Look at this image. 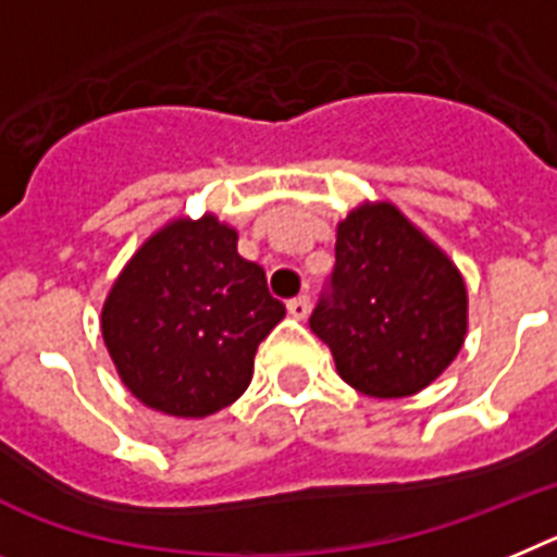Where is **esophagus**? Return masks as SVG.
Wrapping results in <instances>:
<instances>
[{"mask_svg":"<svg viewBox=\"0 0 557 557\" xmlns=\"http://www.w3.org/2000/svg\"><path fill=\"white\" fill-rule=\"evenodd\" d=\"M308 308H311V302H308L306 294H300V297H294V300H288V314H292L294 320H306Z\"/></svg>","mask_w":557,"mask_h":557,"instance_id":"esophagus-1","label":"esophagus"}]
</instances>
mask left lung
I'll use <instances>...</instances> for the list:
<instances>
[{
	"label": "left lung",
	"instance_id": "left-lung-1",
	"mask_svg": "<svg viewBox=\"0 0 557 557\" xmlns=\"http://www.w3.org/2000/svg\"><path fill=\"white\" fill-rule=\"evenodd\" d=\"M308 325L354 391L376 399L413 396L465 345V277L391 200H366L336 223L331 294Z\"/></svg>",
	"mask_w": 557,
	"mask_h": 557
}]
</instances>
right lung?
Returning a JSON list of instances; mask_svg holds the SVG:
<instances>
[{"label":"right lung","instance_id":"add662e5","mask_svg":"<svg viewBox=\"0 0 557 557\" xmlns=\"http://www.w3.org/2000/svg\"><path fill=\"white\" fill-rule=\"evenodd\" d=\"M283 317L265 271L237 255V228L207 212L141 243L107 294L101 336L135 399L203 419L240 399L257 345Z\"/></svg>","mask_w":557,"mask_h":557}]
</instances>
